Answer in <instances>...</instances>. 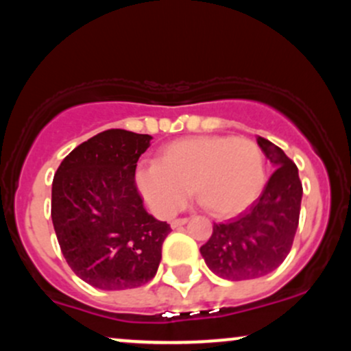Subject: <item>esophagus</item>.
Listing matches in <instances>:
<instances>
[{
	"mask_svg": "<svg viewBox=\"0 0 351 351\" xmlns=\"http://www.w3.org/2000/svg\"><path fill=\"white\" fill-rule=\"evenodd\" d=\"M186 223H188V217H178V219L171 221V228L178 229L180 226H183V224H186Z\"/></svg>",
	"mask_w": 351,
	"mask_h": 351,
	"instance_id": "1",
	"label": "esophagus"
}]
</instances>
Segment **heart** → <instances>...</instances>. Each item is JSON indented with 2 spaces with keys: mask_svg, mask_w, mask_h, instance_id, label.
Wrapping results in <instances>:
<instances>
[{
  "mask_svg": "<svg viewBox=\"0 0 351 351\" xmlns=\"http://www.w3.org/2000/svg\"><path fill=\"white\" fill-rule=\"evenodd\" d=\"M265 155L256 142L226 135L189 136L165 145L156 165L140 168L136 184L155 213L170 216L193 188L211 215L236 216L261 196Z\"/></svg>",
  "mask_w": 351,
  "mask_h": 351,
  "instance_id": "obj_1",
  "label": "heart"
}]
</instances>
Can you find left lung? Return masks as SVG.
I'll return each instance as SVG.
<instances>
[{
  "mask_svg": "<svg viewBox=\"0 0 351 351\" xmlns=\"http://www.w3.org/2000/svg\"><path fill=\"white\" fill-rule=\"evenodd\" d=\"M257 143L276 170L249 211L215 224L199 249L209 271L228 280L257 279L276 271L291 252L299 226L302 183L295 163L263 136Z\"/></svg>",
  "mask_w": 351,
  "mask_h": 351,
  "instance_id": "8db88e82",
  "label": "left lung"
}]
</instances>
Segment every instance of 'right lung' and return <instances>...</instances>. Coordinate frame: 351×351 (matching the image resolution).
I'll return each mask as SVG.
<instances>
[{"label": "right lung", "instance_id": "1", "mask_svg": "<svg viewBox=\"0 0 351 351\" xmlns=\"http://www.w3.org/2000/svg\"><path fill=\"white\" fill-rule=\"evenodd\" d=\"M152 136L122 128L75 147L52 180L51 217L60 251L84 282L125 291L150 282L171 228L143 208L136 162Z\"/></svg>", "mask_w": 351, "mask_h": 351}]
</instances>
